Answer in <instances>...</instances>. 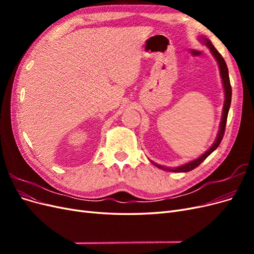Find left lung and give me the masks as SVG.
Listing matches in <instances>:
<instances>
[{
    "label": "left lung",
    "instance_id": "8db88e82",
    "mask_svg": "<svg viewBox=\"0 0 254 254\" xmlns=\"http://www.w3.org/2000/svg\"><path fill=\"white\" fill-rule=\"evenodd\" d=\"M199 40H200L203 44H205L207 48L210 49L212 55L215 57V59H216L217 64H218V66H219V71H220V76H221V79H222V84H224V90H225V104H224V109H222V117H221V121H220V125H219V130H218V133H217V136H216V140H215V142L213 143V145L210 147L209 150H206L202 156H200L199 158L190 161V162L189 163H186L183 165H180L178 167H164L162 165H159L155 162H152V161H150V162L156 165L157 167L161 168V170H164V171H167V172H174V173H187V172H190V171H193L194 168H196L197 166L200 165L203 161L209 157L211 153L216 149L221 140L222 137H224V134H225V129H226V123H227V118H228V112H229V109H230V105H231V97H232V88H231V84H230V78H229V72H228V66L226 64V61L225 59L222 58V56L220 55V54L218 53V51L214 48V45L212 44V42L206 39V38H203V37H200L199 38Z\"/></svg>",
    "mask_w": 254,
    "mask_h": 254
}]
</instances>
